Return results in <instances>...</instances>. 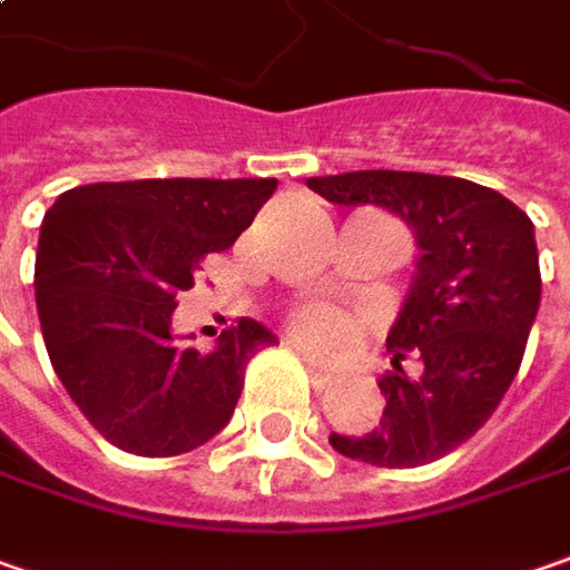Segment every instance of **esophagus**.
<instances>
[{
	"label": "esophagus",
	"instance_id": "34e87169",
	"mask_svg": "<svg viewBox=\"0 0 570 570\" xmlns=\"http://www.w3.org/2000/svg\"><path fill=\"white\" fill-rule=\"evenodd\" d=\"M295 350H298V356L304 358V365H307V372H311V382H314V387H317V391H327L330 384H333V372H330L321 358L311 356L304 346H295Z\"/></svg>",
	"mask_w": 570,
	"mask_h": 570
}]
</instances>
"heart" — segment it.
Instances as JSON below:
<instances>
[{
    "label": "heart",
    "mask_w": 570,
    "mask_h": 570,
    "mask_svg": "<svg viewBox=\"0 0 570 570\" xmlns=\"http://www.w3.org/2000/svg\"><path fill=\"white\" fill-rule=\"evenodd\" d=\"M292 333L304 346L336 356L356 343L362 327L356 317H350L346 311H340L333 304H304L292 314Z\"/></svg>",
    "instance_id": "heart-1"
}]
</instances>
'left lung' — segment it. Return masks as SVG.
<instances>
[{
	"instance_id": "left-lung-1",
	"label": "left lung",
	"mask_w": 570,
	"mask_h": 570,
	"mask_svg": "<svg viewBox=\"0 0 570 570\" xmlns=\"http://www.w3.org/2000/svg\"><path fill=\"white\" fill-rule=\"evenodd\" d=\"M333 205H375L411 227L420 249L387 330L391 372L379 379L382 423L330 445L365 465L416 469L471 440L520 372L542 278L532 220L510 198L455 176L358 169L311 176ZM416 355L407 376L400 362Z\"/></svg>"
}]
</instances>
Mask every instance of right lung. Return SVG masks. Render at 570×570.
Segmentation results:
<instances>
[{
    "mask_svg": "<svg viewBox=\"0 0 570 570\" xmlns=\"http://www.w3.org/2000/svg\"><path fill=\"white\" fill-rule=\"evenodd\" d=\"M275 179H137L63 191L43 214L35 298L43 346L76 407L134 455H183L234 416L246 362L275 333L243 317L212 353L179 346L173 311Z\"/></svg>",
    "mask_w": 570,
    "mask_h": 570,
    "instance_id": "right-lung-1",
    "label": "right lung"
}]
</instances>
